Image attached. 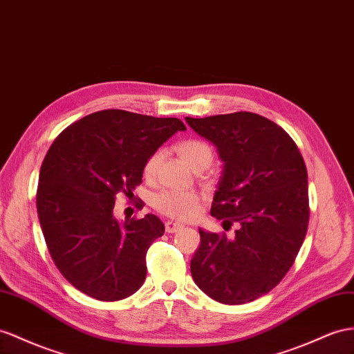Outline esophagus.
Wrapping results in <instances>:
<instances>
[{
  "mask_svg": "<svg viewBox=\"0 0 354 354\" xmlns=\"http://www.w3.org/2000/svg\"><path fill=\"white\" fill-rule=\"evenodd\" d=\"M179 229H183V224H179L176 221H166V232L167 233H175Z\"/></svg>",
  "mask_w": 354,
  "mask_h": 354,
  "instance_id": "1",
  "label": "esophagus"
}]
</instances>
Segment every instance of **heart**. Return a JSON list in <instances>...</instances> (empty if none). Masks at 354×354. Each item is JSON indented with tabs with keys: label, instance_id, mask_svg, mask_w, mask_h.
<instances>
[{
	"label": "heart",
	"instance_id": "1",
	"mask_svg": "<svg viewBox=\"0 0 354 354\" xmlns=\"http://www.w3.org/2000/svg\"><path fill=\"white\" fill-rule=\"evenodd\" d=\"M176 151L187 165L194 170H203L211 165L214 160V151L209 143L198 139H189L179 142ZM161 160V151L153 152L145 162L143 174L147 178H152ZM153 206L157 211L171 218L188 220L198 212V196L194 192H175V189H165L153 198Z\"/></svg>",
	"mask_w": 354,
	"mask_h": 354
}]
</instances>
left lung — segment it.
<instances>
[{
  "label": "left lung",
  "mask_w": 354,
  "mask_h": 354,
  "mask_svg": "<svg viewBox=\"0 0 354 354\" xmlns=\"http://www.w3.org/2000/svg\"><path fill=\"white\" fill-rule=\"evenodd\" d=\"M185 121L223 161L211 215L238 224L232 239L198 229L193 279L216 302H251L284 278L302 247L310 218L304 158L279 125L257 113Z\"/></svg>",
  "instance_id": "8db88e82"
}]
</instances>
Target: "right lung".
I'll return each mask as SVG.
<instances>
[{"label":"right lung","mask_w":354,"mask_h":354,"mask_svg":"<svg viewBox=\"0 0 354 354\" xmlns=\"http://www.w3.org/2000/svg\"><path fill=\"white\" fill-rule=\"evenodd\" d=\"M178 118L107 109L76 121L43 160L37 214L53 263L80 292L113 302L138 292L147 252L165 233L157 215L118 221V193L133 196L143 167L176 131Z\"/></svg>","instance_id":"right-lung-1"}]
</instances>
